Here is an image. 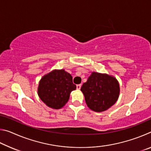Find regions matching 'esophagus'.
I'll use <instances>...</instances> for the list:
<instances>
[{
  "label": "esophagus",
  "instance_id": "obj_1",
  "mask_svg": "<svg viewBox=\"0 0 151 151\" xmlns=\"http://www.w3.org/2000/svg\"><path fill=\"white\" fill-rule=\"evenodd\" d=\"M81 86H82L81 84H79V85H76V88L78 89V90H79V89H81Z\"/></svg>",
  "mask_w": 151,
  "mask_h": 151
}]
</instances>
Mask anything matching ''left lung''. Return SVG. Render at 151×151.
<instances>
[{
	"label": "left lung",
	"instance_id": "obj_1",
	"mask_svg": "<svg viewBox=\"0 0 151 151\" xmlns=\"http://www.w3.org/2000/svg\"><path fill=\"white\" fill-rule=\"evenodd\" d=\"M81 90L85 95L87 106L96 112L104 111L113 105L120 93L119 84L115 78L94 72Z\"/></svg>",
	"mask_w": 151,
	"mask_h": 151
}]
</instances>
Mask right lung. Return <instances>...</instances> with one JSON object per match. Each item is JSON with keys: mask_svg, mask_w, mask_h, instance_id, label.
Wrapping results in <instances>:
<instances>
[{"mask_svg": "<svg viewBox=\"0 0 151 151\" xmlns=\"http://www.w3.org/2000/svg\"><path fill=\"white\" fill-rule=\"evenodd\" d=\"M76 88L69 73L65 70H55L41 78L38 94L48 106L59 109L67 103L70 93Z\"/></svg>", "mask_w": 151, "mask_h": 151, "instance_id": "right-lung-1", "label": "right lung"}]
</instances>
